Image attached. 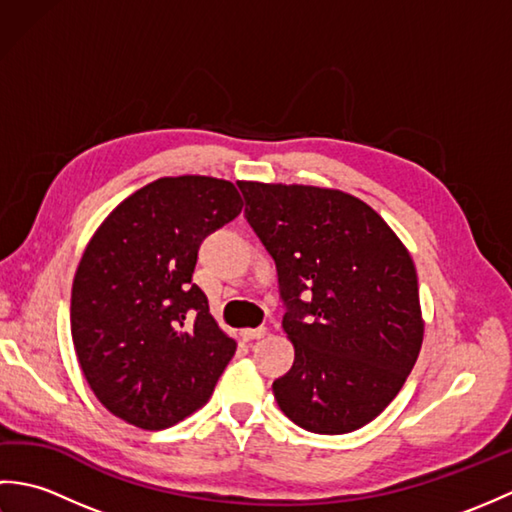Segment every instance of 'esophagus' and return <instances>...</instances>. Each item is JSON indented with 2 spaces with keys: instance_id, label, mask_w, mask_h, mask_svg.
Wrapping results in <instances>:
<instances>
[{
  "instance_id": "1",
  "label": "esophagus",
  "mask_w": 512,
  "mask_h": 512,
  "mask_svg": "<svg viewBox=\"0 0 512 512\" xmlns=\"http://www.w3.org/2000/svg\"><path fill=\"white\" fill-rule=\"evenodd\" d=\"M266 336V328H253V330H242V339L244 341H255Z\"/></svg>"
}]
</instances>
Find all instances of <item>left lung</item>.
Returning <instances> with one entry per match:
<instances>
[{"label": "left lung", "instance_id": "1", "mask_svg": "<svg viewBox=\"0 0 512 512\" xmlns=\"http://www.w3.org/2000/svg\"><path fill=\"white\" fill-rule=\"evenodd\" d=\"M244 217L275 259L295 345L275 400L301 429L339 436L396 398L422 345L418 275L372 206L336 189L237 182Z\"/></svg>", "mask_w": 512, "mask_h": 512}]
</instances>
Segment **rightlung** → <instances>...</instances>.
I'll use <instances>...</instances> for the list:
<instances>
[{
    "label": "right lung",
    "instance_id": "right-lung-1",
    "mask_svg": "<svg viewBox=\"0 0 512 512\" xmlns=\"http://www.w3.org/2000/svg\"><path fill=\"white\" fill-rule=\"evenodd\" d=\"M231 182L160 178L107 215L76 268L72 343L107 411L160 431L198 411L235 354L193 284L206 235L242 213Z\"/></svg>",
    "mask_w": 512,
    "mask_h": 512
}]
</instances>
